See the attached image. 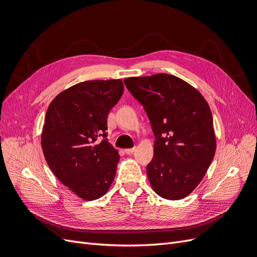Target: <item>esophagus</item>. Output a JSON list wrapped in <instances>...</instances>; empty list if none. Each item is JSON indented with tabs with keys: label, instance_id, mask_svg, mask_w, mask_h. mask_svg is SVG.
Returning <instances> with one entry per match:
<instances>
[{
	"label": "esophagus",
	"instance_id": "esophagus-1",
	"mask_svg": "<svg viewBox=\"0 0 257 257\" xmlns=\"http://www.w3.org/2000/svg\"><path fill=\"white\" fill-rule=\"evenodd\" d=\"M136 151V148H132V149H125L124 150V153L126 154V155H131V154H133Z\"/></svg>",
	"mask_w": 257,
	"mask_h": 257
}]
</instances>
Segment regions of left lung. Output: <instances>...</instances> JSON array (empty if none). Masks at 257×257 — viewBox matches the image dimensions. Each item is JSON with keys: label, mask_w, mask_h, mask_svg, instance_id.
<instances>
[{"label": "left lung", "mask_w": 257, "mask_h": 257, "mask_svg": "<svg viewBox=\"0 0 257 257\" xmlns=\"http://www.w3.org/2000/svg\"><path fill=\"white\" fill-rule=\"evenodd\" d=\"M124 83L145 106L156 137L147 167L152 189L169 200L187 197L206 175L216 151L207 100L188 82L169 74L131 77Z\"/></svg>", "instance_id": "8db88e82"}]
</instances>
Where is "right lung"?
Returning <instances> with one entry per match:
<instances>
[{
	"label": "right lung",
	"instance_id": "obj_1",
	"mask_svg": "<svg viewBox=\"0 0 257 257\" xmlns=\"http://www.w3.org/2000/svg\"><path fill=\"white\" fill-rule=\"evenodd\" d=\"M124 85L117 80L80 82L58 94L47 108L41 134L45 160L55 176L83 200L108 191L120 159L105 139L109 110ZM105 139L99 143L97 137Z\"/></svg>",
	"mask_w": 257,
	"mask_h": 257
}]
</instances>
